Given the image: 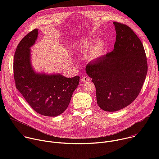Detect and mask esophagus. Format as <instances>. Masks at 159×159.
<instances>
[{
  "label": "esophagus",
  "instance_id": "esophagus-1",
  "mask_svg": "<svg viewBox=\"0 0 159 159\" xmlns=\"http://www.w3.org/2000/svg\"><path fill=\"white\" fill-rule=\"evenodd\" d=\"M89 80V78L87 77V76H84L82 77L81 79V81L83 82H87Z\"/></svg>",
  "mask_w": 159,
  "mask_h": 159
}]
</instances>
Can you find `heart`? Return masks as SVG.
<instances>
[{
  "label": "heart",
  "instance_id": "1",
  "mask_svg": "<svg viewBox=\"0 0 159 159\" xmlns=\"http://www.w3.org/2000/svg\"><path fill=\"white\" fill-rule=\"evenodd\" d=\"M89 58L91 60H97L101 58L104 54V44L101 41L96 43L93 47V44L90 41H87L80 47L79 53L80 54L87 53L89 50Z\"/></svg>",
  "mask_w": 159,
  "mask_h": 159
}]
</instances>
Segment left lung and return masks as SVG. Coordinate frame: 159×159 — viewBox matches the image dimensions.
<instances>
[{
    "instance_id": "1",
    "label": "left lung",
    "mask_w": 159,
    "mask_h": 159,
    "mask_svg": "<svg viewBox=\"0 0 159 159\" xmlns=\"http://www.w3.org/2000/svg\"><path fill=\"white\" fill-rule=\"evenodd\" d=\"M113 24L116 33L114 50L85 68L96 86L98 104L107 112L122 109L135 100L148 69L139 37L128 26L117 22Z\"/></svg>"
}]
</instances>
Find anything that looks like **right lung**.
Here are the masks:
<instances>
[{
    "label": "right lung",
    "instance_id": "1",
    "mask_svg": "<svg viewBox=\"0 0 159 159\" xmlns=\"http://www.w3.org/2000/svg\"><path fill=\"white\" fill-rule=\"evenodd\" d=\"M38 30L26 35L17 45L14 58V77L17 89L39 114L55 117L69 106L79 83V76L68 78L61 74L36 72L31 63V48Z\"/></svg>",
    "mask_w": 159,
    "mask_h": 159
}]
</instances>
